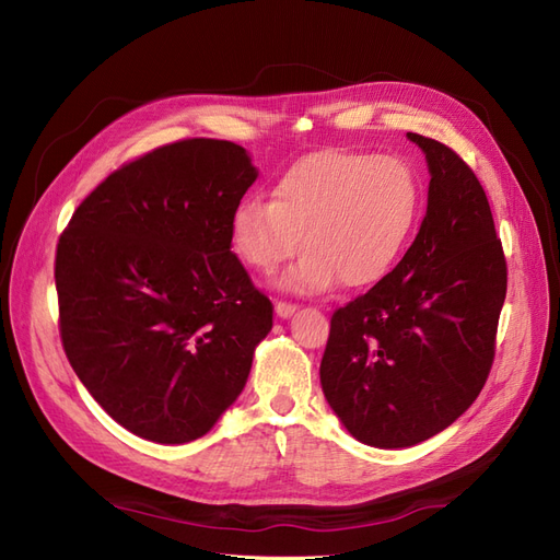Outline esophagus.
I'll list each match as a JSON object with an SVG mask.
<instances>
[{
	"mask_svg": "<svg viewBox=\"0 0 560 560\" xmlns=\"http://www.w3.org/2000/svg\"><path fill=\"white\" fill-rule=\"evenodd\" d=\"M275 310H277L279 318H291L298 312V304H293V302H277Z\"/></svg>",
	"mask_w": 560,
	"mask_h": 560,
	"instance_id": "esophagus-1",
	"label": "esophagus"
}]
</instances>
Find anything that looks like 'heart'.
<instances>
[{
  "instance_id": "b5f03b06",
  "label": "heart",
  "mask_w": 560,
  "mask_h": 560,
  "mask_svg": "<svg viewBox=\"0 0 560 560\" xmlns=\"http://www.w3.org/2000/svg\"><path fill=\"white\" fill-rule=\"evenodd\" d=\"M421 215L417 172L398 155L328 149L295 160L272 188V202L250 197L230 219V242L258 272H272L293 293H320L382 281L402 256Z\"/></svg>"
}]
</instances>
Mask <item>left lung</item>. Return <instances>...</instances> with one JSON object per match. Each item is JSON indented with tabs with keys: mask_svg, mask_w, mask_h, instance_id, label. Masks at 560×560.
<instances>
[{
	"mask_svg": "<svg viewBox=\"0 0 560 560\" xmlns=\"http://www.w3.org/2000/svg\"><path fill=\"white\" fill-rule=\"evenodd\" d=\"M425 153L428 209L402 260L339 306L320 386L351 435L405 448L438 435L489 378L508 295V262L475 172L444 143L407 132Z\"/></svg>",
	"mask_w": 560,
	"mask_h": 560,
	"instance_id": "obj_1",
	"label": "left lung"
}]
</instances>
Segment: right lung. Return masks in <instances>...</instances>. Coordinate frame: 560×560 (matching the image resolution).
<instances>
[{
    "label": "right lung",
    "instance_id": "obj_1",
    "mask_svg": "<svg viewBox=\"0 0 560 560\" xmlns=\"http://www.w3.org/2000/svg\"><path fill=\"white\" fill-rule=\"evenodd\" d=\"M258 178L223 139H182L90 192L60 234V337L114 421L158 444L207 435L240 398L275 306L230 246Z\"/></svg>",
    "mask_w": 560,
    "mask_h": 560
}]
</instances>
